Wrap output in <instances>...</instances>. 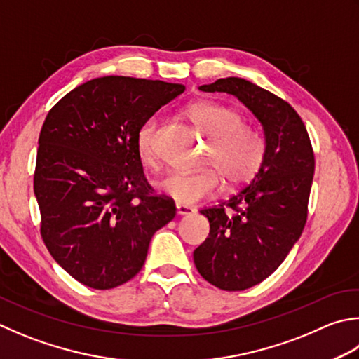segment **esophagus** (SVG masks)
Instances as JSON below:
<instances>
[{
    "label": "esophagus",
    "instance_id": "1",
    "mask_svg": "<svg viewBox=\"0 0 359 359\" xmlns=\"http://www.w3.org/2000/svg\"><path fill=\"white\" fill-rule=\"evenodd\" d=\"M175 213H177L179 216L193 215V213H194V208L188 207V205H180V203H177V205H175Z\"/></svg>",
    "mask_w": 359,
    "mask_h": 359
}]
</instances>
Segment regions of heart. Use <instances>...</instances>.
<instances>
[{
	"label": "heart",
	"instance_id": "heart-1",
	"mask_svg": "<svg viewBox=\"0 0 359 359\" xmlns=\"http://www.w3.org/2000/svg\"><path fill=\"white\" fill-rule=\"evenodd\" d=\"M188 116L212 138L205 156L210 166L196 172L168 174L157 184L161 193L180 205H194L212 198L221 188L222 179L229 187H241L259 172L268 144L262 132L244 124L240 111L213 101H202L188 109ZM157 130L156 116L147 118L137 130V152L146 166L157 163Z\"/></svg>",
	"mask_w": 359,
	"mask_h": 359
}]
</instances>
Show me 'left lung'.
<instances>
[{"mask_svg": "<svg viewBox=\"0 0 359 359\" xmlns=\"http://www.w3.org/2000/svg\"><path fill=\"white\" fill-rule=\"evenodd\" d=\"M202 91L236 96L263 124L262 170L227 201L201 210L210 235L194 250L201 276L224 291L262 283L283 263L308 217L314 151L299 114L282 97L241 77L217 79Z\"/></svg>", "mask_w": 359, "mask_h": 359, "instance_id": "8db88e82", "label": "left lung"}]
</instances>
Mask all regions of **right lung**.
Here are the masks:
<instances>
[{
	"mask_svg": "<svg viewBox=\"0 0 359 359\" xmlns=\"http://www.w3.org/2000/svg\"><path fill=\"white\" fill-rule=\"evenodd\" d=\"M185 91L180 83L104 76L48 111L39 137L34 193L40 235L69 276L111 290L142 271L152 235L175 203L144 177L137 130Z\"/></svg>",
	"mask_w": 359,
	"mask_h": 359,
	"instance_id": "right-lung-1",
	"label": "right lung"
}]
</instances>
